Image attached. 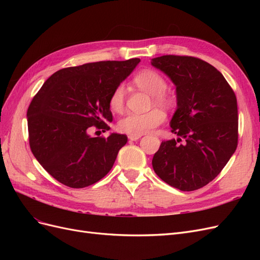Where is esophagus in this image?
Wrapping results in <instances>:
<instances>
[{
	"label": "esophagus",
	"instance_id": "obj_1",
	"mask_svg": "<svg viewBox=\"0 0 260 260\" xmlns=\"http://www.w3.org/2000/svg\"><path fill=\"white\" fill-rule=\"evenodd\" d=\"M129 140L130 141H137V140H139L140 138H141V136H133V135H129Z\"/></svg>",
	"mask_w": 260,
	"mask_h": 260
}]
</instances>
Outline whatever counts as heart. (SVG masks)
Returning <instances> with one entry per match:
<instances>
[{"label": "heart", "instance_id": "heart-1", "mask_svg": "<svg viewBox=\"0 0 260 260\" xmlns=\"http://www.w3.org/2000/svg\"><path fill=\"white\" fill-rule=\"evenodd\" d=\"M133 82L138 88L152 94V104L167 107L171 105L172 98L167 90V81L164 76L154 69H143L139 72ZM125 103V90L122 84L117 85L108 100L109 107L115 113H121ZM166 120V114L159 108H153L147 113H129L118 121L117 128L127 135L141 136L155 129Z\"/></svg>", "mask_w": 260, "mask_h": 260}]
</instances>
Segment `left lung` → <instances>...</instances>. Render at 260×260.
<instances>
[{
	"label": "left lung",
	"instance_id": "obj_1",
	"mask_svg": "<svg viewBox=\"0 0 260 260\" xmlns=\"http://www.w3.org/2000/svg\"><path fill=\"white\" fill-rule=\"evenodd\" d=\"M152 65L177 86L170 127L181 138L162 141L152 160L154 171L180 191L199 190L221 172L238 147L237 96L222 74L201 58L162 55Z\"/></svg>",
	"mask_w": 260,
	"mask_h": 260
}]
</instances>
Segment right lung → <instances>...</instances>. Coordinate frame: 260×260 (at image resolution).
Wrapping results in <instances>:
<instances>
[{
    "label": "right lung",
    "instance_id": "add662e5",
    "mask_svg": "<svg viewBox=\"0 0 260 260\" xmlns=\"http://www.w3.org/2000/svg\"><path fill=\"white\" fill-rule=\"evenodd\" d=\"M139 61L102 60L62 68L34 96L27 111L31 152L61 184L89 186L112 169L127 136L91 138L88 132L92 127L109 130V96Z\"/></svg>",
    "mask_w": 260,
    "mask_h": 260
}]
</instances>
